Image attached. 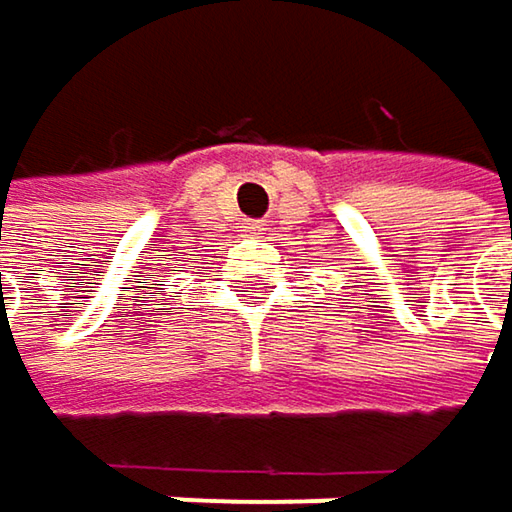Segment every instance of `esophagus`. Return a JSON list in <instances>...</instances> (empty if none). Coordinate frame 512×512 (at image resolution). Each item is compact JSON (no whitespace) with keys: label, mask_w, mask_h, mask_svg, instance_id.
<instances>
[{"label":"esophagus","mask_w":512,"mask_h":512,"mask_svg":"<svg viewBox=\"0 0 512 512\" xmlns=\"http://www.w3.org/2000/svg\"><path fill=\"white\" fill-rule=\"evenodd\" d=\"M250 235H265V223H259V220H247V226H244Z\"/></svg>","instance_id":"1"}]
</instances>
